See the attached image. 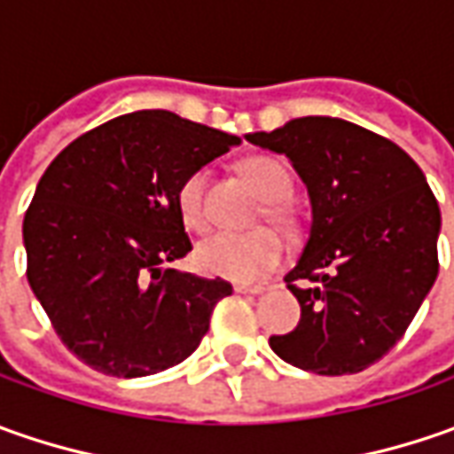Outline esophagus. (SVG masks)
<instances>
[{
    "label": "esophagus",
    "instance_id": "1",
    "mask_svg": "<svg viewBox=\"0 0 454 454\" xmlns=\"http://www.w3.org/2000/svg\"><path fill=\"white\" fill-rule=\"evenodd\" d=\"M270 290V286H242L237 283L235 293H242V295H265Z\"/></svg>",
    "mask_w": 454,
    "mask_h": 454
}]
</instances>
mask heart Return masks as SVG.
<instances>
[{
    "label": "heart",
    "mask_w": 454,
    "mask_h": 454,
    "mask_svg": "<svg viewBox=\"0 0 454 454\" xmlns=\"http://www.w3.org/2000/svg\"><path fill=\"white\" fill-rule=\"evenodd\" d=\"M242 176L253 184V189L265 200V217L275 230L295 235L298 232V212L290 204L293 179L290 171L270 156H253L239 166ZM207 184L209 171L194 168L189 176H184L176 192V207L182 219L194 227H207ZM283 260V242L270 230H254V232H219L207 237L194 250V262L201 272L232 280V283H254L265 275H270Z\"/></svg>",
    "instance_id": "obj_1"
}]
</instances>
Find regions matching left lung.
Returning a JSON list of instances; mask_svg holds the SVG:
<instances>
[{
  "label": "left lung",
  "instance_id": "left-lung-1",
  "mask_svg": "<svg viewBox=\"0 0 454 454\" xmlns=\"http://www.w3.org/2000/svg\"><path fill=\"white\" fill-rule=\"evenodd\" d=\"M245 138L288 156L310 200L308 242L286 275L301 321L270 348L310 374L364 372L437 280L442 217L422 168L389 138L331 115Z\"/></svg>",
  "mask_w": 454,
  "mask_h": 454
}]
</instances>
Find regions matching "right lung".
I'll return each instance as SVG.
<instances>
[{"label":"right lung","instance_id":"1","mask_svg":"<svg viewBox=\"0 0 454 454\" xmlns=\"http://www.w3.org/2000/svg\"><path fill=\"white\" fill-rule=\"evenodd\" d=\"M232 146V133L136 111L82 133L47 166L22 224L27 280L90 369L136 379L197 351L232 286L166 268L192 250L176 192Z\"/></svg>","mask_w":454,"mask_h":454}]
</instances>
